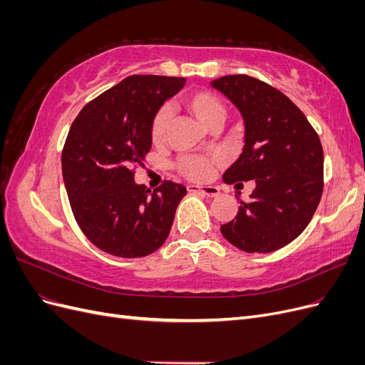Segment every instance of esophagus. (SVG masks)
<instances>
[{
  "instance_id": "34e87169",
  "label": "esophagus",
  "mask_w": 365,
  "mask_h": 365,
  "mask_svg": "<svg viewBox=\"0 0 365 365\" xmlns=\"http://www.w3.org/2000/svg\"><path fill=\"white\" fill-rule=\"evenodd\" d=\"M187 190L190 193H202L208 197H215L217 196L220 192L216 185H196V184H190L187 185Z\"/></svg>"
}]
</instances>
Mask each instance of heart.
Wrapping results in <instances>:
<instances>
[{"mask_svg": "<svg viewBox=\"0 0 365 365\" xmlns=\"http://www.w3.org/2000/svg\"><path fill=\"white\" fill-rule=\"evenodd\" d=\"M184 108L193 114L197 120L208 128H215L222 123L227 115V105L217 94L208 90H193L185 93L181 98ZM170 125V113L165 108L158 109L150 121V140L153 145H163L168 137V129ZM213 161H220V158H204L197 155L182 157L176 169L189 180L202 181L212 173Z\"/></svg>", "mask_w": 365, "mask_h": 365, "instance_id": "heart-1", "label": "heart"}]
</instances>
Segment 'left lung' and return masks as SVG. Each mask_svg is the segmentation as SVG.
Masks as SVG:
<instances>
[{"label":"left lung","instance_id":"1","mask_svg":"<svg viewBox=\"0 0 365 365\" xmlns=\"http://www.w3.org/2000/svg\"><path fill=\"white\" fill-rule=\"evenodd\" d=\"M212 85L245 120V146L224 173L227 184L256 181L251 201L220 225L224 237L247 252H272L303 233L324 187L319 137L289 97L247 74L219 77Z\"/></svg>","mask_w":365,"mask_h":365}]
</instances>
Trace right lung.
I'll return each instance as SVG.
<instances>
[{"label": "right lung", "mask_w": 365, "mask_h": 365, "mask_svg": "<svg viewBox=\"0 0 365 365\" xmlns=\"http://www.w3.org/2000/svg\"><path fill=\"white\" fill-rule=\"evenodd\" d=\"M184 77L134 74L83 106L62 150V175L82 233L117 257H145L168 239L182 184L150 192L134 181L150 150V121Z\"/></svg>", "instance_id": "right-lung-1"}]
</instances>
